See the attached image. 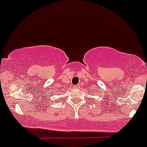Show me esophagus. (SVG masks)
<instances>
[{"label":"esophagus","instance_id":"1","mask_svg":"<svg viewBox=\"0 0 147 147\" xmlns=\"http://www.w3.org/2000/svg\"><path fill=\"white\" fill-rule=\"evenodd\" d=\"M74 88H76V89H79V88H80V85H75V86H74Z\"/></svg>","mask_w":147,"mask_h":147}]
</instances>
